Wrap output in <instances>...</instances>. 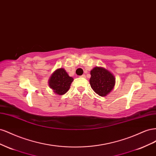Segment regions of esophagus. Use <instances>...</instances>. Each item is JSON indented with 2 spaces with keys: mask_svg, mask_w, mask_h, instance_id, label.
Returning <instances> with one entry per match:
<instances>
[{
  "mask_svg": "<svg viewBox=\"0 0 156 156\" xmlns=\"http://www.w3.org/2000/svg\"><path fill=\"white\" fill-rule=\"evenodd\" d=\"M81 77H85L86 75H81Z\"/></svg>",
  "mask_w": 156,
  "mask_h": 156,
  "instance_id": "obj_1",
  "label": "esophagus"
}]
</instances>
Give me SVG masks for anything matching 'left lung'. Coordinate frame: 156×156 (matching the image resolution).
<instances>
[{
    "label": "left lung",
    "mask_w": 156,
    "mask_h": 156,
    "mask_svg": "<svg viewBox=\"0 0 156 156\" xmlns=\"http://www.w3.org/2000/svg\"><path fill=\"white\" fill-rule=\"evenodd\" d=\"M90 84L93 90L99 96L105 97L115 87V77L113 74L103 67L96 66L90 71Z\"/></svg>",
    "instance_id": "left-lung-1"
}]
</instances>
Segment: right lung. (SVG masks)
<instances>
[{
    "label": "right lung",
    "instance_id": "1",
    "mask_svg": "<svg viewBox=\"0 0 156 156\" xmlns=\"http://www.w3.org/2000/svg\"><path fill=\"white\" fill-rule=\"evenodd\" d=\"M73 81V78L70 77L64 68H60L52 73L48 84L53 92L60 96L68 91Z\"/></svg>",
    "mask_w": 156,
    "mask_h": 156
}]
</instances>
